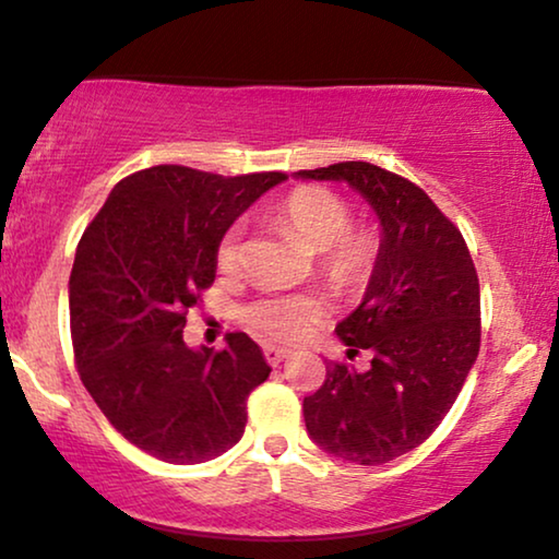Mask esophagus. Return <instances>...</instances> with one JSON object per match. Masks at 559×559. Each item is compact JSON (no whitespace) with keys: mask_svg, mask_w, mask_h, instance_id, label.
I'll list each match as a JSON object with an SVG mask.
<instances>
[{"mask_svg":"<svg viewBox=\"0 0 559 559\" xmlns=\"http://www.w3.org/2000/svg\"><path fill=\"white\" fill-rule=\"evenodd\" d=\"M263 355H265V359H269V365H271V367H278L281 361L288 357V349H283V347H273V344H269V347H263Z\"/></svg>","mask_w":559,"mask_h":559,"instance_id":"obj_1","label":"esophagus"}]
</instances>
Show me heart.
Instances as JSON below:
<instances>
[{
	"instance_id": "heart-1",
	"label": "heart",
	"mask_w": 559,
	"mask_h": 559,
	"mask_svg": "<svg viewBox=\"0 0 559 559\" xmlns=\"http://www.w3.org/2000/svg\"><path fill=\"white\" fill-rule=\"evenodd\" d=\"M278 223L319 253V269L336 288H357L374 265L377 238L349 225V204L326 187H296L273 207ZM217 269L233 276L242 265V225L227 227L217 242ZM324 306L313 294H269L246 309V324L271 342H294L309 332Z\"/></svg>"
}]
</instances>
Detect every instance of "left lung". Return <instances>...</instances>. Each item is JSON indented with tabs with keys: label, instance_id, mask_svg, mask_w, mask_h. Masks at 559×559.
Masks as SVG:
<instances>
[{
	"label": "left lung",
	"instance_id": "obj_1",
	"mask_svg": "<svg viewBox=\"0 0 559 559\" xmlns=\"http://www.w3.org/2000/svg\"><path fill=\"white\" fill-rule=\"evenodd\" d=\"M344 182L374 210L380 250L365 298L336 324L357 372L329 361L326 380L304 397L306 430L324 451L380 466L418 448L445 418L481 344V296L466 240L436 202L405 177L369 162L296 171Z\"/></svg>",
	"mask_w": 559,
	"mask_h": 559
}]
</instances>
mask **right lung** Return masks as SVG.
<instances>
[{
	"mask_svg": "<svg viewBox=\"0 0 559 559\" xmlns=\"http://www.w3.org/2000/svg\"><path fill=\"white\" fill-rule=\"evenodd\" d=\"M286 175L223 177L159 164L121 179L85 227L70 273V334L91 397L119 433L167 463H204L246 433L271 367L248 334L185 344L187 309L217 271L227 227Z\"/></svg>",
	"mask_w": 559,
	"mask_h": 559,
	"instance_id": "obj_1",
	"label": "right lung"
}]
</instances>
